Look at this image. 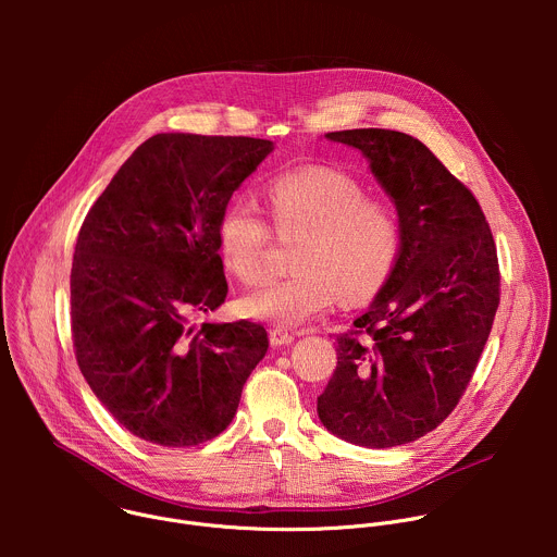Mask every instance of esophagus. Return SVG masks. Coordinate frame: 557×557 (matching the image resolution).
Segmentation results:
<instances>
[{"instance_id":"obj_1","label":"esophagus","mask_w":557,"mask_h":557,"mask_svg":"<svg viewBox=\"0 0 557 557\" xmlns=\"http://www.w3.org/2000/svg\"><path fill=\"white\" fill-rule=\"evenodd\" d=\"M269 339H271L273 346H286V344H290L295 337H293L288 331H284V329H271V331H269Z\"/></svg>"}]
</instances>
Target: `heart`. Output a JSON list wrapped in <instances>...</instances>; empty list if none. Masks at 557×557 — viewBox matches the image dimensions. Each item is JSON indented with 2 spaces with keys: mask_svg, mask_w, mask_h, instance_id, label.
<instances>
[{
  "mask_svg": "<svg viewBox=\"0 0 557 557\" xmlns=\"http://www.w3.org/2000/svg\"><path fill=\"white\" fill-rule=\"evenodd\" d=\"M269 220L249 202H231L218 220L226 271L249 288L271 280L273 232L295 245V275L243 301L256 320L299 326L322 314L339 293L348 304L372 297L392 275L404 245V220L389 200L368 196L357 178L312 168L286 172L267 187Z\"/></svg>",
  "mask_w": 557,
  "mask_h": 557,
  "instance_id": "1",
  "label": "heart"
}]
</instances>
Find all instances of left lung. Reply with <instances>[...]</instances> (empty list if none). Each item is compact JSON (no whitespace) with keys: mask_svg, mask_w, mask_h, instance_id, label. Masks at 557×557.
Returning <instances> with one entry per match:
<instances>
[{"mask_svg":"<svg viewBox=\"0 0 557 557\" xmlns=\"http://www.w3.org/2000/svg\"><path fill=\"white\" fill-rule=\"evenodd\" d=\"M326 138L363 151L401 213L404 245L370 310L337 335L317 412L344 441L396 447L462 399L500 304L496 243L479 200L419 138L379 127Z\"/></svg>","mask_w":557,"mask_h":557,"instance_id":"obj_1","label":"left lung"}]
</instances>
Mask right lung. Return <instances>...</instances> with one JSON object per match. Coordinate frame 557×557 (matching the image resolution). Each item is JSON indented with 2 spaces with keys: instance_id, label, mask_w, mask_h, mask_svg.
<instances>
[{
  "instance_id": "1",
  "label": "right lung",
  "mask_w": 557,
  "mask_h": 557,
  "mask_svg": "<svg viewBox=\"0 0 557 557\" xmlns=\"http://www.w3.org/2000/svg\"><path fill=\"white\" fill-rule=\"evenodd\" d=\"M251 136L156 134L134 149L76 237L72 346L97 399L134 436L191 447L231 423L269 348L260 324L194 326L226 293L218 220L271 153Z\"/></svg>"
}]
</instances>
